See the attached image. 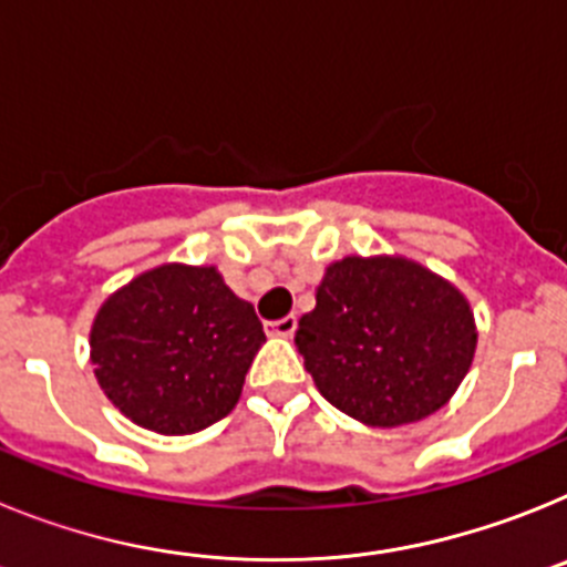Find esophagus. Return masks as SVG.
Returning a JSON list of instances; mask_svg holds the SVG:
<instances>
[{"label": "esophagus", "instance_id": "obj_1", "mask_svg": "<svg viewBox=\"0 0 567 567\" xmlns=\"http://www.w3.org/2000/svg\"><path fill=\"white\" fill-rule=\"evenodd\" d=\"M295 329H298V318H295V315H287V318L267 323V332L275 334V338H292Z\"/></svg>", "mask_w": 567, "mask_h": 567}]
</instances>
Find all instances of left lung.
I'll list each match as a JSON object with an SVG mask.
<instances>
[{"mask_svg":"<svg viewBox=\"0 0 567 567\" xmlns=\"http://www.w3.org/2000/svg\"><path fill=\"white\" fill-rule=\"evenodd\" d=\"M318 392L372 429L443 409L477 352L465 295L403 255L329 264L295 334Z\"/></svg>","mask_w":567,"mask_h":567,"instance_id":"left-lung-1","label":"left lung"}]
</instances>
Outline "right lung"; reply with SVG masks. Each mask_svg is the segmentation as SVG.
Wrapping results in <instances>:
<instances>
[{
    "label": "right lung",
    "instance_id": "right-lung-1",
    "mask_svg": "<svg viewBox=\"0 0 567 567\" xmlns=\"http://www.w3.org/2000/svg\"><path fill=\"white\" fill-rule=\"evenodd\" d=\"M267 334L215 267L162 264L99 307L90 360L102 392L135 425L182 437L235 409Z\"/></svg>",
    "mask_w": 567,
    "mask_h": 567
}]
</instances>
